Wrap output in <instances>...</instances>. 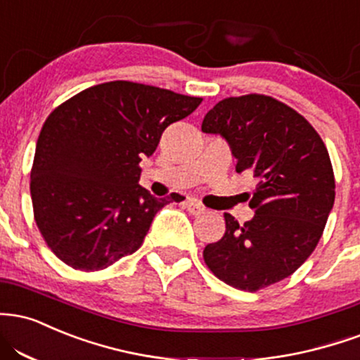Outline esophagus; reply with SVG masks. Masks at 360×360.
I'll return each instance as SVG.
<instances>
[{
	"label": "esophagus",
	"instance_id": "esophagus-1",
	"mask_svg": "<svg viewBox=\"0 0 360 360\" xmlns=\"http://www.w3.org/2000/svg\"><path fill=\"white\" fill-rule=\"evenodd\" d=\"M184 206L188 207V211L191 214H202L206 211V207L202 206V205H199V202H196V201H193V199H189V201H186L184 202Z\"/></svg>",
	"mask_w": 360,
	"mask_h": 360
}]
</instances>
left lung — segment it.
<instances>
[{
  "instance_id": "obj_1",
  "label": "left lung",
  "mask_w": 360,
  "mask_h": 360,
  "mask_svg": "<svg viewBox=\"0 0 360 360\" xmlns=\"http://www.w3.org/2000/svg\"><path fill=\"white\" fill-rule=\"evenodd\" d=\"M201 131L218 134L258 184L250 198L255 216L240 224L224 213L226 231L202 251L207 268L245 292L287 278L317 246L335 199L327 147L298 112L266 95L218 102Z\"/></svg>"
}]
</instances>
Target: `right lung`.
<instances>
[{"label": "right lung", "mask_w": 360, "mask_h": 360, "mask_svg": "<svg viewBox=\"0 0 360 360\" xmlns=\"http://www.w3.org/2000/svg\"><path fill=\"white\" fill-rule=\"evenodd\" d=\"M202 98L117 80L68 98L43 124L32 167L34 221L50 250L82 271L141 248L159 199L139 184L142 158Z\"/></svg>", "instance_id": "right-lung-1"}]
</instances>
